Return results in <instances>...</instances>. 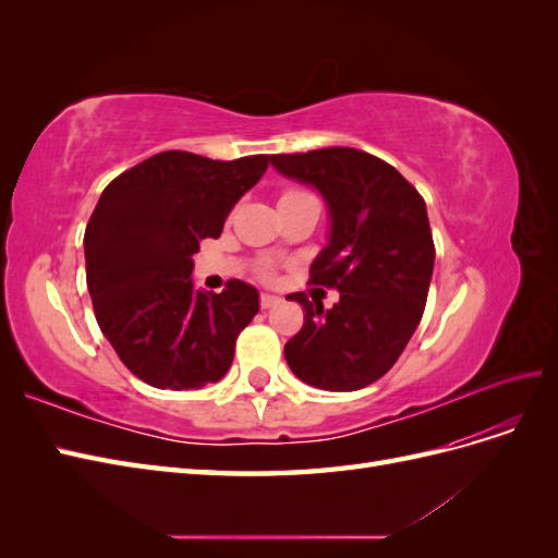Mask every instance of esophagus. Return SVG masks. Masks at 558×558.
I'll use <instances>...</instances> for the list:
<instances>
[{"mask_svg":"<svg viewBox=\"0 0 558 558\" xmlns=\"http://www.w3.org/2000/svg\"><path fill=\"white\" fill-rule=\"evenodd\" d=\"M279 302H281V298H277V295H269V293H263V295H260V307H263V310L275 307V305H279Z\"/></svg>","mask_w":558,"mask_h":558,"instance_id":"obj_1","label":"esophagus"}]
</instances>
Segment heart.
Here are the masks:
<instances>
[{"label": "heart", "mask_w": 558, "mask_h": 558, "mask_svg": "<svg viewBox=\"0 0 558 558\" xmlns=\"http://www.w3.org/2000/svg\"><path fill=\"white\" fill-rule=\"evenodd\" d=\"M286 195H298V193L293 191V193H286ZM263 277H272V269H269V267H263Z\"/></svg>", "instance_id": "1"}]
</instances>
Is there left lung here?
Masks as SVG:
<instances>
[{"label":"left lung","mask_w":558,"mask_h":558,"mask_svg":"<svg viewBox=\"0 0 558 558\" xmlns=\"http://www.w3.org/2000/svg\"><path fill=\"white\" fill-rule=\"evenodd\" d=\"M286 179L312 185L328 207V244L312 281L337 289L330 310L293 293L305 326L283 347L293 375L324 391H359L408 347L430 289L435 246L426 202L396 167L356 148L269 156Z\"/></svg>","instance_id":"8db88e82"}]
</instances>
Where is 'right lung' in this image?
Here are the masks:
<instances>
[{
	"instance_id": "obj_1",
	"label": "right lung",
	"mask_w": 558,
	"mask_h": 558,
	"mask_svg": "<svg viewBox=\"0 0 558 558\" xmlns=\"http://www.w3.org/2000/svg\"><path fill=\"white\" fill-rule=\"evenodd\" d=\"M267 156L209 160L165 150L116 177L99 195L83 248L95 318L118 359L148 386L191 391L223 379L258 291L195 289L193 253L218 238Z\"/></svg>"
}]
</instances>
